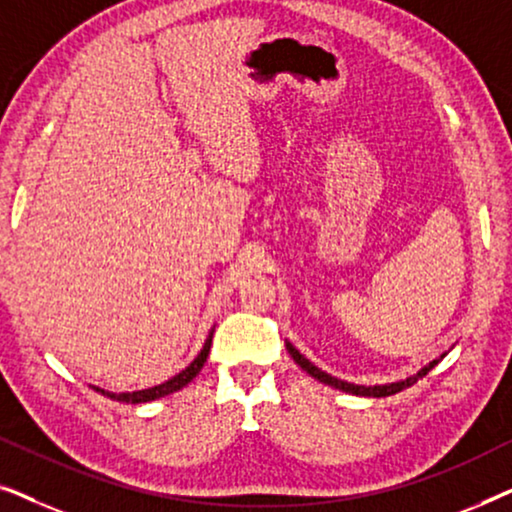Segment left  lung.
I'll list each match as a JSON object with an SVG mask.
<instances>
[{"instance_id":"left-lung-1","label":"left lung","mask_w":512,"mask_h":512,"mask_svg":"<svg viewBox=\"0 0 512 512\" xmlns=\"http://www.w3.org/2000/svg\"><path fill=\"white\" fill-rule=\"evenodd\" d=\"M286 349H289V354L293 356V361L298 363L300 368L305 370V373H310L314 380H319V382H324V384H328V387H333V389H340V391H347V394H354V396H373V398H384V396H391V394H398V391H403V389H408V387H412V384H415L417 380H422V377L429 373V370L436 366V363L443 359V356H440V359H436V361H431L429 366H424L422 370H419L417 375H410V377H405V380H401V382H391V384H375V387H363V384H352V382H345V380H338V377H333V375H328V373H324V370H319L317 366H314V363H310L305 359L303 354L298 352L296 347L291 345V342H286Z\"/></svg>"}]
</instances>
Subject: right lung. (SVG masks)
Segmentation results:
<instances>
[{"mask_svg":"<svg viewBox=\"0 0 512 512\" xmlns=\"http://www.w3.org/2000/svg\"><path fill=\"white\" fill-rule=\"evenodd\" d=\"M212 335H214V331L207 335L205 345H202L200 354L191 361V366H186L179 375L170 377V380L158 384V387L142 389V391H125V394H114V391H104L100 387H95V391H100V394H104L107 398H114V401H121V403H149V401H156V398H163L167 394H174V391L184 389L188 382H193V377L200 373L202 366H205V361L209 356V347H212Z\"/></svg>","mask_w":512,"mask_h":512,"instance_id":"obj_1","label":"right lung"}]
</instances>
